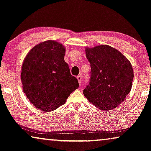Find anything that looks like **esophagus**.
Returning <instances> with one entry per match:
<instances>
[{
  "label": "esophagus",
  "instance_id": "1",
  "mask_svg": "<svg viewBox=\"0 0 151 151\" xmlns=\"http://www.w3.org/2000/svg\"><path fill=\"white\" fill-rule=\"evenodd\" d=\"M76 78H77L79 85H81V83H82V76H80V75L77 76H76Z\"/></svg>",
  "mask_w": 151,
  "mask_h": 151
}]
</instances>
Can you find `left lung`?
I'll return each instance as SVG.
<instances>
[{
    "instance_id": "obj_1",
    "label": "left lung",
    "mask_w": 151,
    "mask_h": 151,
    "mask_svg": "<svg viewBox=\"0 0 151 151\" xmlns=\"http://www.w3.org/2000/svg\"><path fill=\"white\" fill-rule=\"evenodd\" d=\"M85 52L91 75L83 94L100 109L115 108L131 91L134 73L130 62L118 50L107 45L86 47Z\"/></svg>"
}]
</instances>
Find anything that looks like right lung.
<instances>
[{
    "label": "right lung",
    "instance_id": "1",
    "mask_svg": "<svg viewBox=\"0 0 151 151\" xmlns=\"http://www.w3.org/2000/svg\"><path fill=\"white\" fill-rule=\"evenodd\" d=\"M65 47L52 40L40 43L29 52L21 68L23 92L42 111H54L65 104L79 84L64 60Z\"/></svg>",
    "mask_w": 151,
    "mask_h": 151
}]
</instances>
